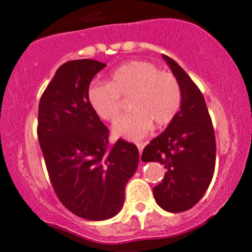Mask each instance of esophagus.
Segmentation results:
<instances>
[{
    "label": "esophagus",
    "mask_w": 252,
    "mask_h": 252,
    "mask_svg": "<svg viewBox=\"0 0 252 252\" xmlns=\"http://www.w3.org/2000/svg\"><path fill=\"white\" fill-rule=\"evenodd\" d=\"M136 146H137V148H138V152H140V154H141V153H142L143 148H144V143H142V142H140V143H136Z\"/></svg>",
    "instance_id": "esophagus-1"
}]
</instances>
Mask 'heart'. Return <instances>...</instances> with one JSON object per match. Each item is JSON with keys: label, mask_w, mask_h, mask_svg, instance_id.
<instances>
[{"label": "heart", "mask_w": 252, "mask_h": 252, "mask_svg": "<svg viewBox=\"0 0 252 252\" xmlns=\"http://www.w3.org/2000/svg\"><path fill=\"white\" fill-rule=\"evenodd\" d=\"M126 97L131 111L117 121L114 132L138 141L148 135L153 126L161 129L174 120L180 110L182 92L174 74L143 60L120 66L110 74L108 83L92 84L88 91L92 110L106 122L117 120L122 110L121 98Z\"/></svg>", "instance_id": "obj_1"}]
</instances>
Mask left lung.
<instances>
[{
    "instance_id": "8db88e82",
    "label": "left lung",
    "mask_w": 252,
    "mask_h": 252,
    "mask_svg": "<svg viewBox=\"0 0 252 252\" xmlns=\"http://www.w3.org/2000/svg\"><path fill=\"white\" fill-rule=\"evenodd\" d=\"M162 57L181 86L180 111L147 144L141 158L167 169L153 193L158 206L178 213L192 209L209 189L216 166V137L201 91L172 58Z\"/></svg>"
}]
</instances>
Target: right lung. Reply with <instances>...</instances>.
<instances>
[{"label":"right lung","mask_w":252,"mask_h":252,"mask_svg":"<svg viewBox=\"0 0 252 252\" xmlns=\"http://www.w3.org/2000/svg\"><path fill=\"white\" fill-rule=\"evenodd\" d=\"M105 66L92 59L63 63L37 114V138L54 192L66 209L88 220L120 212L138 164L134 143L120 138L109 146V129L89 103L90 83Z\"/></svg>","instance_id":"obj_1"}]
</instances>
